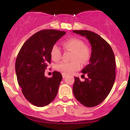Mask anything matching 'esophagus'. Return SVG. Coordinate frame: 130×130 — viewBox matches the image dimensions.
<instances>
[{"label": "esophagus", "instance_id": "esophagus-1", "mask_svg": "<svg viewBox=\"0 0 130 130\" xmlns=\"http://www.w3.org/2000/svg\"><path fill=\"white\" fill-rule=\"evenodd\" d=\"M62 77H63V78H65V77H66V75H65V74H62Z\"/></svg>", "mask_w": 130, "mask_h": 130}]
</instances>
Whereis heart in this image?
<instances>
[{"label":"heart","mask_w":130,"mask_h":130,"mask_svg":"<svg viewBox=\"0 0 130 130\" xmlns=\"http://www.w3.org/2000/svg\"><path fill=\"white\" fill-rule=\"evenodd\" d=\"M64 48L73 52L70 62H62L56 65V70L62 74L68 75L80 69L81 63L86 65L89 62L91 57L90 50L85 45L83 41L76 38H71L63 43ZM51 57L55 62L61 59L62 52L57 44H54L50 52Z\"/></svg>","instance_id":"heart-1"}]
</instances>
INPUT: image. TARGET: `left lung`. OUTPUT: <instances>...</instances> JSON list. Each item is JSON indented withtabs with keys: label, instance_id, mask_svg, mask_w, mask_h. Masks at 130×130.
Returning a JSON list of instances; mask_svg holds the SVG:
<instances>
[{
	"label": "left lung",
	"instance_id": "1",
	"mask_svg": "<svg viewBox=\"0 0 130 130\" xmlns=\"http://www.w3.org/2000/svg\"><path fill=\"white\" fill-rule=\"evenodd\" d=\"M86 37L92 46L90 63L81 71L87 74L84 81L74 77L73 94L79 102L86 107L102 103L111 92L116 79V59L111 46L102 37L88 30H73Z\"/></svg>",
	"mask_w": 130,
	"mask_h": 130
}]
</instances>
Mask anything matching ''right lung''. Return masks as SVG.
Wrapping results in <instances>:
<instances>
[{"label":"right lung","instance_id":"right-lung-1","mask_svg":"<svg viewBox=\"0 0 130 130\" xmlns=\"http://www.w3.org/2000/svg\"><path fill=\"white\" fill-rule=\"evenodd\" d=\"M66 32L54 29L39 31L30 37L19 51L15 63L18 84L30 103L43 107L52 102L57 94L62 76L54 71L47 78L44 71L51 63V47Z\"/></svg>","mask_w":130,"mask_h":130}]
</instances>
